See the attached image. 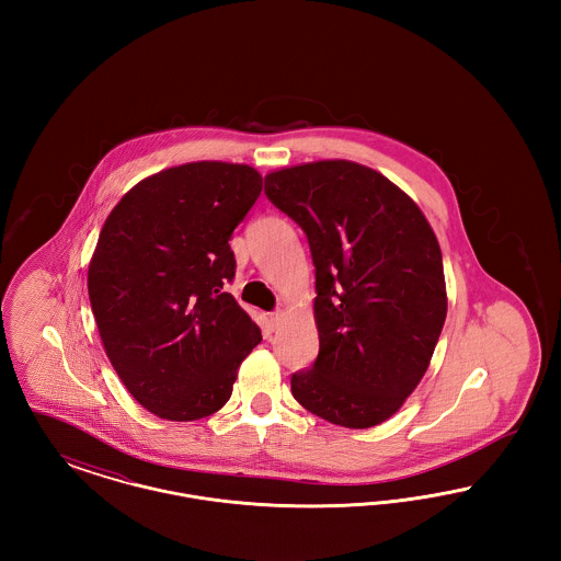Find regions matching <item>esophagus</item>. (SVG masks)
Instances as JSON below:
<instances>
[{
	"label": "esophagus",
	"instance_id": "obj_1",
	"mask_svg": "<svg viewBox=\"0 0 561 561\" xmlns=\"http://www.w3.org/2000/svg\"><path fill=\"white\" fill-rule=\"evenodd\" d=\"M282 323H284V313H282V311H275V313H271V316H268V325H271V330H279V328H282Z\"/></svg>",
	"mask_w": 561,
	"mask_h": 561
}]
</instances>
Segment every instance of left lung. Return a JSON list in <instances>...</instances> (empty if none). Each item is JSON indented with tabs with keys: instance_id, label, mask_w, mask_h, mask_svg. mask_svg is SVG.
Wrapping results in <instances>:
<instances>
[{
	"instance_id": "8db88e82",
	"label": "left lung",
	"mask_w": 561,
	"mask_h": 561,
	"mask_svg": "<svg viewBox=\"0 0 561 561\" xmlns=\"http://www.w3.org/2000/svg\"><path fill=\"white\" fill-rule=\"evenodd\" d=\"M268 199L305 231L316 265L320 353L293 396L332 425L391 419L425 376L448 296L431 225L368 165L323 160L265 176Z\"/></svg>"
}]
</instances>
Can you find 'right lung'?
Returning <instances> with one entry per match:
<instances>
[{
    "instance_id": "1",
    "label": "right lung",
    "mask_w": 561,
    "mask_h": 561,
    "mask_svg": "<svg viewBox=\"0 0 561 561\" xmlns=\"http://www.w3.org/2000/svg\"><path fill=\"white\" fill-rule=\"evenodd\" d=\"M263 176L245 163L193 161L134 185L111 210L88 267L108 362L145 410L165 421L218 412L263 336L225 293L233 229Z\"/></svg>"
}]
</instances>
